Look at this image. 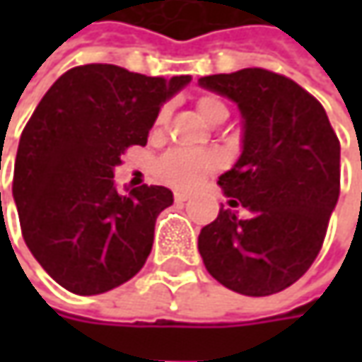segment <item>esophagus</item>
<instances>
[{
	"label": "esophagus",
	"mask_w": 362,
	"mask_h": 362,
	"mask_svg": "<svg viewBox=\"0 0 362 362\" xmlns=\"http://www.w3.org/2000/svg\"><path fill=\"white\" fill-rule=\"evenodd\" d=\"M189 197V193H185V191H175V202L177 203H183V202H187Z\"/></svg>",
	"instance_id": "obj_1"
}]
</instances>
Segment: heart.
I'll return each mask as SVG.
<instances>
[{
	"instance_id": "b5f03b06",
	"label": "heart",
	"mask_w": 362,
	"mask_h": 362,
	"mask_svg": "<svg viewBox=\"0 0 362 362\" xmlns=\"http://www.w3.org/2000/svg\"><path fill=\"white\" fill-rule=\"evenodd\" d=\"M197 110L209 124H219L228 119L230 110L216 96H202ZM169 119V105H165L155 117V127H163ZM217 165V159L209 151H169L157 163V175L163 183L173 187H191L203 175Z\"/></svg>"
}]
</instances>
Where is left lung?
Instances as JSON below:
<instances>
[{
    "label": "left lung",
    "instance_id": "left-lung-1",
    "mask_svg": "<svg viewBox=\"0 0 362 362\" xmlns=\"http://www.w3.org/2000/svg\"><path fill=\"white\" fill-rule=\"evenodd\" d=\"M199 86L240 108L242 153L217 185L252 211L238 219L219 209L199 233V254L219 284L270 296L304 276L322 247L341 191L339 139L313 94L276 72L243 68Z\"/></svg>",
    "mask_w": 362,
    "mask_h": 362
}]
</instances>
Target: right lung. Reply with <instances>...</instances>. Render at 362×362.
<instances>
[{
    "label": "right lung",
    "instance_id": "1",
    "mask_svg": "<svg viewBox=\"0 0 362 362\" xmlns=\"http://www.w3.org/2000/svg\"><path fill=\"white\" fill-rule=\"evenodd\" d=\"M191 76H145L86 64L58 78L21 132L13 202L40 266L80 296L108 292L145 266L171 189L115 185L124 148L146 145L155 117Z\"/></svg>",
    "mask_w": 362,
    "mask_h": 362
}]
</instances>
